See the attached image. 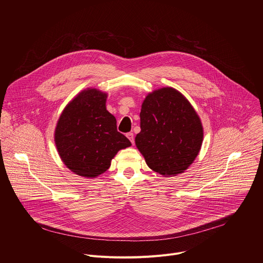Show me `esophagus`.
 <instances>
[{"mask_svg": "<svg viewBox=\"0 0 263 263\" xmlns=\"http://www.w3.org/2000/svg\"><path fill=\"white\" fill-rule=\"evenodd\" d=\"M127 137L129 138V140H130L132 143H134V134H133L132 132L127 133Z\"/></svg>", "mask_w": 263, "mask_h": 263, "instance_id": "1", "label": "esophagus"}]
</instances>
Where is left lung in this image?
<instances>
[{"mask_svg": "<svg viewBox=\"0 0 263 263\" xmlns=\"http://www.w3.org/2000/svg\"><path fill=\"white\" fill-rule=\"evenodd\" d=\"M135 144L147 166L171 177L184 173L198 156L203 126L187 99L172 87L148 93L140 110Z\"/></svg>", "mask_w": 263, "mask_h": 263, "instance_id": "1", "label": "left lung"}]
</instances>
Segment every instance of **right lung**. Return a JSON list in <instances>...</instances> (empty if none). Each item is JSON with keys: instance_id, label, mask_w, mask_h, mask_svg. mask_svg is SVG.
<instances>
[{"instance_id": "add662e5", "label": "right lung", "mask_w": 263, "mask_h": 263, "mask_svg": "<svg viewBox=\"0 0 263 263\" xmlns=\"http://www.w3.org/2000/svg\"><path fill=\"white\" fill-rule=\"evenodd\" d=\"M107 93L86 88L64 108L55 129V143L72 173L96 178L105 173L117 153L131 145L106 109Z\"/></svg>"}]
</instances>
